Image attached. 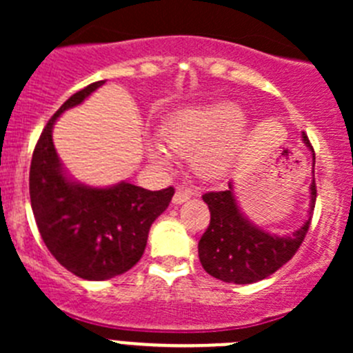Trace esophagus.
Returning a JSON list of instances; mask_svg holds the SVG:
<instances>
[{
    "label": "esophagus",
    "mask_w": 353,
    "mask_h": 353,
    "mask_svg": "<svg viewBox=\"0 0 353 353\" xmlns=\"http://www.w3.org/2000/svg\"><path fill=\"white\" fill-rule=\"evenodd\" d=\"M191 191L190 190H177L176 191V194H174V198H172V201L176 203V205H181V203H184V201H188V199L191 198Z\"/></svg>",
    "instance_id": "34e87169"
}]
</instances>
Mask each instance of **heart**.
Here are the masks:
<instances>
[{"mask_svg":"<svg viewBox=\"0 0 353 353\" xmlns=\"http://www.w3.org/2000/svg\"><path fill=\"white\" fill-rule=\"evenodd\" d=\"M243 130L239 110L229 102H219L170 117L160 128V140L172 154L191 157V165L201 179L213 181L229 170ZM148 154L159 165H170L169 154L159 145H152Z\"/></svg>","mask_w":353,"mask_h":353,"instance_id":"obj_1","label":"heart"}]
</instances>
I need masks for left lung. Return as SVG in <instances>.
Instances as JSON below:
<instances>
[{
	"mask_svg": "<svg viewBox=\"0 0 353 353\" xmlns=\"http://www.w3.org/2000/svg\"><path fill=\"white\" fill-rule=\"evenodd\" d=\"M305 147L312 152L314 174V148L307 134L302 133ZM210 208V225L198 243V256L208 275L227 283H254L273 275L297 252L311 225L316 205V183H311V210L307 220L292 236H276L249 222L241 212L234 196L232 183L229 190L210 191L203 194Z\"/></svg>",
	"mask_w": 353,
	"mask_h": 353,
	"instance_id": "left-lung-1",
	"label": "left lung"
}]
</instances>
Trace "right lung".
Listing matches in <instances>:
<instances>
[{"instance_id": "obj_1", "label": "right lung", "mask_w": 353, "mask_h": 353, "mask_svg": "<svg viewBox=\"0 0 353 353\" xmlns=\"http://www.w3.org/2000/svg\"><path fill=\"white\" fill-rule=\"evenodd\" d=\"M104 81L70 99L48 121L30 163V203L49 252L68 272L85 280H109L133 268L143 256L148 230L174 196V188L148 191L130 183L90 188L65 174L52 126L66 109L81 104Z\"/></svg>"}]
</instances>
